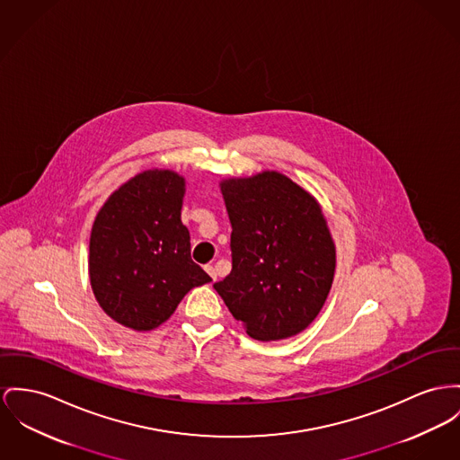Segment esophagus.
Returning a JSON list of instances; mask_svg holds the SVG:
<instances>
[{"label":"esophagus","mask_w":460,"mask_h":460,"mask_svg":"<svg viewBox=\"0 0 460 460\" xmlns=\"http://www.w3.org/2000/svg\"><path fill=\"white\" fill-rule=\"evenodd\" d=\"M204 270H206V272L209 274V277H211V280H216V270L213 265H206V267H204Z\"/></svg>","instance_id":"34e87169"}]
</instances>
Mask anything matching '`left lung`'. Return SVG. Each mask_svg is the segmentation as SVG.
Wrapping results in <instances>:
<instances>
[{
	"label": "left lung",
	"instance_id": "left-lung-1",
	"mask_svg": "<svg viewBox=\"0 0 460 460\" xmlns=\"http://www.w3.org/2000/svg\"><path fill=\"white\" fill-rule=\"evenodd\" d=\"M232 272L215 289L254 340L295 337L317 317L337 252L319 202L276 171L221 181Z\"/></svg>",
	"mask_w": 460,
	"mask_h": 460
}]
</instances>
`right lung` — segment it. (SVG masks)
<instances>
[{"mask_svg": "<svg viewBox=\"0 0 460 460\" xmlns=\"http://www.w3.org/2000/svg\"><path fill=\"white\" fill-rule=\"evenodd\" d=\"M184 178L145 171L115 190L95 216L89 276L101 308L119 324L150 332L208 276L190 256L181 221Z\"/></svg>", "mask_w": 460, "mask_h": 460, "instance_id": "1", "label": "right lung"}]
</instances>
